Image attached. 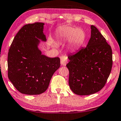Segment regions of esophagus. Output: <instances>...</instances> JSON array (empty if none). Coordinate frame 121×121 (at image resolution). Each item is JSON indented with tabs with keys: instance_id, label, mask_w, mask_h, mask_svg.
Masks as SVG:
<instances>
[{
	"instance_id": "obj_1",
	"label": "esophagus",
	"mask_w": 121,
	"mask_h": 121,
	"mask_svg": "<svg viewBox=\"0 0 121 121\" xmlns=\"http://www.w3.org/2000/svg\"><path fill=\"white\" fill-rule=\"evenodd\" d=\"M61 60V64L63 66H66L67 63L68 62V59L67 56L66 55H62L60 57Z\"/></svg>"
}]
</instances>
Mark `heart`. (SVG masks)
Wrapping results in <instances>:
<instances>
[{"label":"heart","instance_id":"obj_1","mask_svg":"<svg viewBox=\"0 0 121 121\" xmlns=\"http://www.w3.org/2000/svg\"><path fill=\"white\" fill-rule=\"evenodd\" d=\"M85 38V33L83 30L72 26H67L63 28L59 36L60 41H70L71 48L73 50L78 49L83 45Z\"/></svg>","mask_w":121,"mask_h":121}]
</instances>
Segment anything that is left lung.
Listing matches in <instances>:
<instances>
[{"label": "left lung", "mask_w": 121, "mask_h": 121, "mask_svg": "<svg viewBox=\"0 0 121 121\" xmlns=\"http://www.w3.org/2000/svg\"><path fill=\"white\" fill-rule=\"evenodd\" d=\"M87 47L68 55L69 85L74 93L88 95L104 87L112 66V49L95 26Z\"/></svg>", "instance_id": "8db88e82"}]
</instances>
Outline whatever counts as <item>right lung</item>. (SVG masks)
Returning <instances> with one entry per match:
<instances>
[{
  "label": "right lung",
  "instance_id": "obj_1",
  "mask_svg": "<svg viewBox=\"0 0 121 121\" xmlns=\"http://www.w3.org/2000/svg\"><path fill=\"white\" fill-rule=\"evenodd\" d=\"M44 24L35 22L24 25L19 30L9 48L7 66L8 77L20 93L39 95L47 89L55 71L60 67L59 57L51 58L41 54L38 48Z\"/></svg>",
  "mask_w": 121,
  "mask_h": 121
}]
</instances>
